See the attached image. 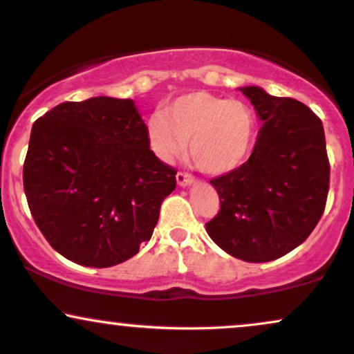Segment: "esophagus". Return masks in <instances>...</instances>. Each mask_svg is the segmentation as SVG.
Segmentation results:
<instances>
[{"instance_id": "1", "label": "esophagus", "mask_w": 354, "mask_h": 354, "mask_svg": "<svg viewBox=\"0 0 354 354\" xmlns=\"http://www.w3.org/2000/svg\"><path fill=\"white\" fill-rule=\"evenodd\" d=\"M176 181H178V185H180V186H188V185H191V183L194 181V176H193V174H189V173L178 171Z\"/></svg>"}]
</instances>
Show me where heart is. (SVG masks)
Returning <instances> with one entry per match:
<instances>
[{
  "instance_id": "1",
  "label": "heart",
  "mask_w": 354,
  "mask_h": 354,
  "mask_svg": "<svg viewBox=\"0 0 354 354\" xmlns=\"http://www.w3.org/2000/svg\"><path fill=\"white\" fill-rule=\"evenodd\" d=\"M148 122V142L158 158L169 161L186 150L204 173L231 171L245 158L254 135V117L241 100L209 92H191L166 104Z\"/></svg>"
}]
</instances>
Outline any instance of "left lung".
<instances>
[{
  "instance_id": "8db88e82",
  "label": "left lung",
  "mask_w": 354,
  "mask_h": 354,
  "mask_svg": "<svg viewBox=\"0 0 354 354\" xmlns=\"http://www.w3.org/2000/svg\"><path fill=\"white\" fill-rule=\"evenodd\" d=\"M262 120L252 155L212 178L219 211L206 231L245 262H269L299 247L317 227L330 189L323 123L306 105L242 87Z\"/></svg>"
}]
</instances>
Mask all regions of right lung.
Wrapping results in <instances>:
<instances>
[{"label":"right lung","mask_w":354,"mask_h":354,"mask_svg":"<svg viewBox=\"0 0 354 354\" xmlns=\"http://www.w3.org/2000/svg\"><path fill=\"white\" fill-rule=\"evenodd\" d=\"M176 169L150 150L133 100L64 102L34 122L23 183L34 223L54 250L112 267L151 239Z\"/></svg>","instance_id":"add662e5"}]
</instances>
